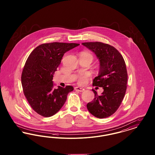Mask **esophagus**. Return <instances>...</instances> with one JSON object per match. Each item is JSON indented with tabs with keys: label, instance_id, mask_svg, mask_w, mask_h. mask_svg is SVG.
<instances>
[{
	"label": "esophagus",
	"instance_id": "1",
	"mask_svg": "<svg viewBox=\"0 0 155 155\" xmlns=\"http://www.w3.org/2000/svg\"><path fill=\"white\" fill-rule=\"evenodd\" d=\"M75 90L77 91H78V92H83L85 91V89L82 88L80 87H75Z\"/></svg>",
	"mask_w": 155,
	"mask_h": 155
}]
</instances>
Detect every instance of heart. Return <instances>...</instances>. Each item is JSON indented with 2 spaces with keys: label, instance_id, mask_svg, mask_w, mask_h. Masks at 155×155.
I'll use <instances>...</instances> for the list:
<instances>
[{
  "label": "heart",
  "instance_id": "1",
  "mask_svg": "<svg viewBox=\"0 0 155 155\" xmlns=\"http://www.w3.org/2000/svg\"><path fill=\"white\" fill-rule=\"evenodd\" d=\"M83 54H87L92 59V55L90 53H84ZM90 75L88 73H81V74H79L77 77L78 78V82L80 84H84L85 83L87 82V81L88 80V79Z\"/></svg>",
  "mask_w": 155,
  "mask_h": 155
}]
</instances>
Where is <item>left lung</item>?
Masks as SVG:
<instances>
[{"label":"left lung","instance_id":"left-lung-1","mask_svg":"<svg viewBox=\"0 0 155 155\" xmlns=\"http://www.w3.org/2000/svg\"><path fill=\"white\" fill-rule=\"evenodd\" d=\"M82 45L94 52L99 60V74L94 79L93 85L103 89L101 95L92 89L95 97L87 104V109L97 118L108 117L118 109L125 95L128 75L124 60L109 45L99 42Z\"/></svg>","mask_w":155,"mask_h":155}]
</instances>
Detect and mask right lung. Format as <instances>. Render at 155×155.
<instances>
[{"label":"right lung","mask_w":155,"mask_h":155,"mask_svg":"<svg viewBox=\"0 0 155 155\" xmlns=\"http://www.w3.org/2000/svg\"><path fill=\"white\" fill-rule=\"evenodd\" d=\"M74 43L53 42L40 45L31 53L21 75L23 92L32 109L48 117L58 112L74 88H53V75L66 52L78 46Z\"/></svg>","instance_id":"right-lung-1"}]
</instances>
